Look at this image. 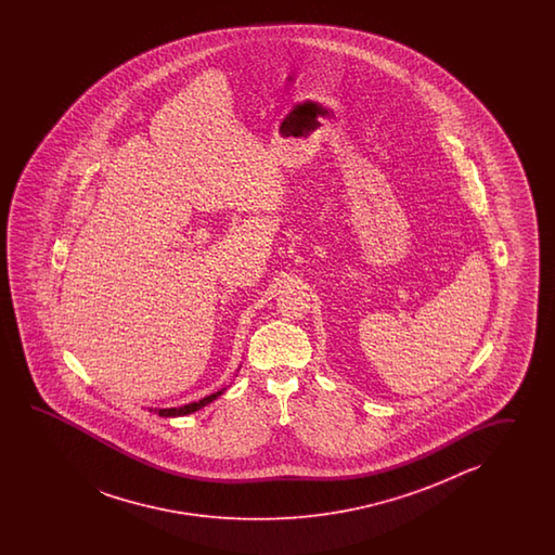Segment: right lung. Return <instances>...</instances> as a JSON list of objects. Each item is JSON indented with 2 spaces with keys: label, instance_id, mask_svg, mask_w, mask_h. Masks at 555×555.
Returning <instances> with one entry per match:
<instances>
[{
  "label": "right lung",
  "instance_id": "right-lung-1",
  "mask_svg": "<svg viewBox=\"0 0 555 555\" xmlns=\"http://www.w3.org/2000/svg\"><path fill=\"white\" fill-rule=\"evenodd\" d=\"M224 392V389L218 390V392H212V395H208V397H204L202 401L198 402H190V404H184V406H175V409H154V413L158 414V416H165V418H170V416H184V414L196 413V411H201L202 406H206V404H210L214 399H218L220 395Z\"/></svg>",
  "mask_w": 555,
  "mask_h": 555
}]
</instances>
